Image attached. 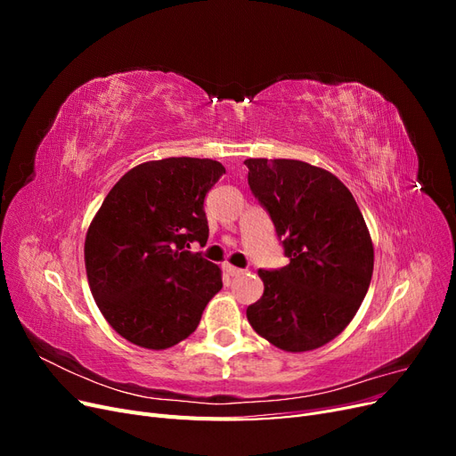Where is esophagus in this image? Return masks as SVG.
I'll list each match as a JSON object with an SVG mask.
<instances>
[{
  "instance_id": "esophagus-1",
  "label": "esophagus",
  "mask_w": 456,
  "mask_h": 456,
  "mask_svg": "<svg viewBox=\"0 0 456 456\" xmlns=\"http://www.w3.org/2000/svg\"><path fill=\"white\" fill-rule=\"evenodd\" d=\"M224 270H226V273H228V275H232V278H233V275H241V273H243V270H241V268L230 266V265H226V266H224Z\"/></svg>"
}]
</instances>
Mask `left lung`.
Segmentation results:
<instances>
[{"mask_svg": "<svg viewBox=\"0 0 456 456\" xmlns=\"http://www.w3.org/2000/svg\"><path fill=\"white\" fill-rule=\"evenodd\" d=\"M249 188L272 218L289 265L260 268L265 293L247 308L256 333L285 352H308L340 335L372 275V243L350 190L297 159H245Z\"/></svg>", "mask_w": 456, "mask_h": 456, "instance_id": "8db88e82", "label": "left lung"}]
</instances>
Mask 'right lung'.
Masks as SVG:
<instances>
[{
  "instance_id": "obj_1",
  "label": "right lung",
  "mask_w": 456,
  "mask_h": 456,
  "mask_svg": "<svg viewBox=\"0 0 456 456\" xmlns=\"http://www.w3.org/2000/svg\"><path fill=\"white\" fill-rule=\"evenodd\" d=\"M223 163L167 158L136 165L108 191L86 238L91 293L116 333L150 350L184 340L223 278L190 245L209 238L203 200Z\"/></svg>"
}]
</instances>
